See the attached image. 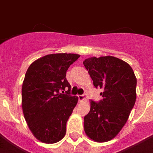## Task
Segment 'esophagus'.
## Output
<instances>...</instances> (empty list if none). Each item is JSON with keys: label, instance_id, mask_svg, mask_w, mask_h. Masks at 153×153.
I'll return each instance as SVG.
<instances>
[{"label": "esophagus", "instance_id": "obj_1", "mask_svg": "<svg viewBox=\"0 0 153 153\" xmlns=\"http://www.w3.org/2000/svg\"><path fill=\"white\" fill-rule=\"evenodd\" d=\"M78 98H79V100L80 101H83L85 99V95H78Z\"/></svg>", "mask_w": 153, "mask_h": 153}]
</instances>
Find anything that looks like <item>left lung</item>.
Instances as JSON below:
<instances>
[{
    "label": "left lung",
    "instance_id": "8db88e82",
    "mask_svg": "<svg viewBox=\"0 0 153 153\" xmlns=\"http://www.w3.org/2000/svg\"><path fill=\"white\" fill-rule=\"evenodd\" d=\"M93 85L101 88L102 100L90 102L84 117V130L97 142L113 139L126 124L136 100L137 79L128 63L112 56L89 57L83 61Z\"/></svg>",
    "mask_w": 153,
    "mask_h": 153
}]
</instances>
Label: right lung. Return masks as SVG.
Instances as JSON below:
<instances>
[{
  "instance_id": "right-lung-1",
  "label": "right lung",
  "mask_w": 153,
  "mask_h": 153,
  "mask_svg": "<svg viewBox=\"0 0 153 153\" xmlns=\"http://www.w3.org/2000/svg\"><path fill=\"white\" fill-rule=\"evenodd\" d=\"M79 57L75 53L46 55L32 63L25 73L23 114L33 135L43 143H56L66 134L67 121L79 100L70 95L66 72Z\"/></svg>"
}]
</instances>
